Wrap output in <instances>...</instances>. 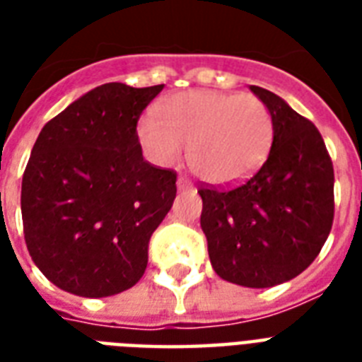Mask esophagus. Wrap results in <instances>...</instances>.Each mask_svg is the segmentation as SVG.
<instances>
[{
    "instance_id": "34e87169",
    "label": "esophagus",
    "mask_w": 362,
    "mask_h": 362,
    "mask_svg": "<svg viewBox=\"0 0 362 362\" xmlns=\"http://www.w3.org/2000/svg\"><path fill=\"white\" fill-rule=\"evenodd\" d=\"M176 186H178V189H189V187H192V182L187 180V178H184V176H180L178 182H176Z\"/></svg>"
}]
</instances>
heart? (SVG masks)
Wrapping results in <instances>:
<instances>
[{
  "instance_id": "obj_1",
  "label": "heart",
  "mask_w": 362,
  "mask_h": 362,
  "mask_svg": "<svg viewBox=\"0 0 362 362\" xmlns=\"http://www.w3.org/2000/svg\"><path fill=\"white\" fill-rule=\"evenodd\" d=\"M144 115L136 136L152 163L169 167L189 144V163L204 180L235 184L263 163L272 141L269 109L247 93H175Z\"/></svg>"
}]
</instances>
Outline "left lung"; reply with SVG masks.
<instances>
[{
    "label": "left lung",
    "instance_id": "left-lung-1",
    "mask_svg": "<svg viewBox=\"0 0 362 362\" xmlns=\"http://www.w3.org/2000/svg\"><path fill=\"white\" fill-rule=\"evenodd\" d=\"M269 109L272 146L247 180L201 187V227L216 274L244 287L298 276L325 244L334 218V170L320 131L276 93L250 86Z\"/></svg>",
    "mask_w": 362,
    "mask_h": 362
}]
</instances>
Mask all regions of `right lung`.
Segmentation results:
<instances>
[{
  "label": "right lung",
  "mask_w": 362,
  "mask_h": 362,
  "mask_svg": "<svg viewBox=\"0 0 362 362\" xmlns=\"http://www.w3.org/2000/svg\"><path fill=\"white\" fill-rule=\"evenodd\" d=\"M161 90L93 88L37 136L22 178L24 238L37 269L64 291L110 297L146 270L148 242L176 197V173L144 161L136 136Z\"/></svg>",
  "instance_id": "right-lung-1"
}]
</instances>
